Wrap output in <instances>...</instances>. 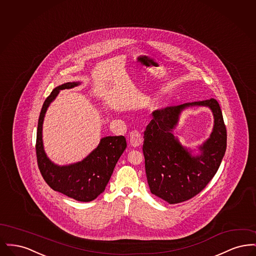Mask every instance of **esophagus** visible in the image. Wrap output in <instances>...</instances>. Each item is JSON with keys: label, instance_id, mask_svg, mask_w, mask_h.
<instances>
[{"label": "esophagus", "instance_id": "esophagus-1", "mask_svg": "<svg viewBox=\"0 0 256 256\" xmlns=\"http://www.w3.org/2000/svg\"><path fill=\"white\" fill-rule=\"evenodd\" d=\"M130 141L132 146H139L143 143V136L138 130H134L130 134Z\"/></svg>", "mask_w": 256, "mask_h": 256}]
</instances>
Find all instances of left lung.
<instances>
[{
  "mask_svg": "<svg viewBox=\"0 0 256 256\" xmlns=\"http://www.w3.org/2000/svg\"><path fill=\"white\" fill-rule=\"evenodd\" d=\"M208 106L214 115L210 138L192 156L171 134L180 112L188 106ZM226 150V128L219 102L209 100L172 106L152 112L144 132L143 154L146 180L154 195L170 204L192 198L202 192L219 169Z\"/></svg>",
  "mask_w": 256,
  "mask_h": 256,
  "instance_id": "8db88e82",
  "label": "left lung"
}]
</instances>
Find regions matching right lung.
I'll return each mask as SVG.
<instances>
[{
	"label": "right lung",
	"mask_w": 256,
	"mask_h": 256,
	"mask_svg": "<svg viewBox=\"0 0 256 256\" xmlns=\"http://www.w3.org/2000/svg\"><path fill=\"white\" fill-rule=\"evenodd\" d=\"M78 82H67L54 88L43 104L37 126V164L44 180L50 187L78 202H91L102 194L110 182L117 161L126 148L124 136H108L100 140L86 158L68 166H58L50 162L43 148L42 124L50 104L60 90L72 88Z\"/></svg>",
	"instance_id": "1"
}]
</instances>
